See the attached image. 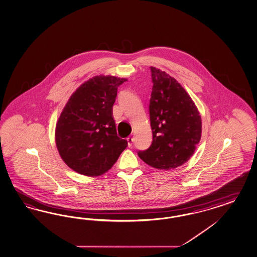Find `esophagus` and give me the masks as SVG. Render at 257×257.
<instances>
[{
	"label": "esophagus",
	"instance_id": "obj_1",
	"mask_svg": "<svg viewBox=\"0 0 257 257\" xmlns=\"http://www.w3.org/2000/svg\"><path fill=\"white\" fill-rule=\"evenodd\" d=\"M126 141H127V145H128V147H132V143H133V139H132V137H128V138L126 139Z\"/></svg>",
	"mask_w": 257,
	"mask_h": 257
}]
</instances>
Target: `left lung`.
<instances>
[{"instance_id":"8db88e82","label":"left lung","mask_w":257,"mask_h":257,"mask_svg":"<svg viewBox=\"0 0 257 257\" xmlns=\"http://www.w3.org/2000/svg\"><path fill=\"white\" fill-rule=\"evenodd\" d=\"M150 69L153 142L138 156L146 164L168 171L192 157L201 137V118L190 96L176 80L155 67Z\"/></svg>"}]
</instances>
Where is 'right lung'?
I'll use <instances>...</instances> for the list:
<instances>
[{"label": "right lung", "mask_w": 257, "mask_h": 257, "mask_svg": "<svg viewBox=\"0 0 257 257\" xmlns=\"http://www.w3.org/2000/svg\"><path fill=\"white\" fill-rule=\"evenodd\" d=\"M126 79L96 76L73 93L56 126V145L63 161L86 176L109 171L127 146L112 118L117 88Z\"/></svg>", "instance_id": "obj_1"}]
</instances>
